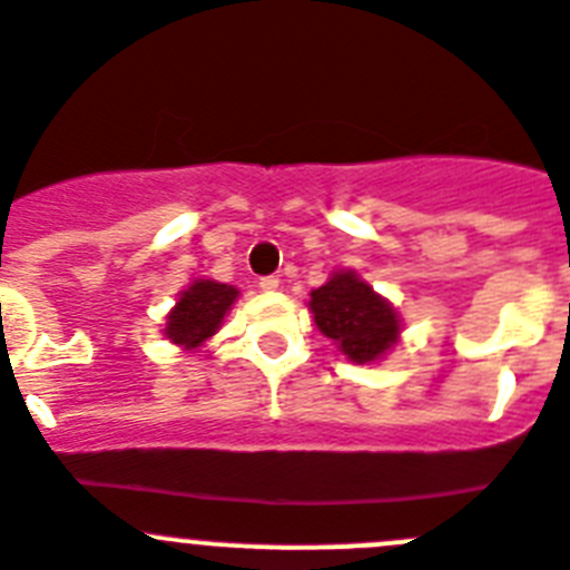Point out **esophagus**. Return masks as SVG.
<instances>
[{"mask_svg": "<svg viewBox=\"0 0 570 570\" xmlns=\"http://www.w3.org/2000/svg\"><path fill=\"white\" fill-rule=\"evenodd\" d=\"M257 286H261V289H264V292H278L281 278H275V275H266V278L257 281Z\"/></svg>", "mask_w": 570, "mask_h": 570, "instance_id": "esophagus-1", "label": "esophagus"}]
</instances>
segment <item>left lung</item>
Wrapping results in <instances>:
<instances>
[{
    "label": "left lung",
    "mask_w": 570,
    "mask_h": 570,
    "mask_svg": "<svg viewBox=\"0 0 570 570\" xmlns=\"http://www.w3.org/2000/svg\"><path fill=\"white\" fill-rule=\"evenodd\" d=\"M315 326L353 364H379L402 341V315L355 269H335L309 292Z\"/></svg>",
    "instance_id": "8db88e82"
}]
</instances>
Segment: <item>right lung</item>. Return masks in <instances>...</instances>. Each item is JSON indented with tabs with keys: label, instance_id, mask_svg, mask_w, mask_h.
<instances>
[{
	"label": "right lung",
	"instance_id": "right-lung-1",
	"mask_svg": "<svg viewBox=\"0 0 570 570\" xmlns=\"http://www.w3.org/2000/svg\"><path fill=\"white\" fill-rule=\"evenodd\" d=\"M237 295L240 292L229 284L195 278L177 295V304L168 309L163 335L180 350H197L220 330Z\"/></svg>",
	"mask_w": 570,
	"mask_h": 570
}]
</instances>
